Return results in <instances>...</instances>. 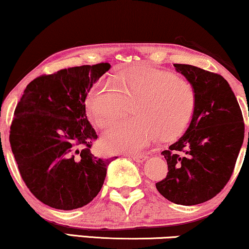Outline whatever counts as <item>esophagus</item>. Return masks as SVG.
I'll list each match as a JSON object with an SVG mask.
<instances>
[{
  "instance_id": "1",
  "label": "esophagus",
  "mask_w": 249,
  "mask_h": 249,
  "mask_svg": "<svg viewBox=\"0 0 249 249\" xmlns=\"http://www.w3.org/2000/svg\"><path fill=\"white\" fill-rule=\"evenodd\" d=\"M125 155L129 156V158L134 159L136 162H139V163L144 162L145 160L147 159V156H146L145 154H125Z\"/></svg>"
}]
</instances>
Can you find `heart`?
<instances>
[{"label":"heart","mask_w":249,"mask_h":249,"mask_svg":"<svg viewBox=\"0 0 249 249\" xmlns=\"http://www.w3.org/2000/svg\"><path fill=\"white\" fill-rule=\"evenodd\" d=\"M136 100V118L115 122L104 132V145L112 152L138 151L158 135L164 141L179 137L196 108V93L188 81L151 66L132 68L113 80H101L87 94L85 104L93 124L104 128Z\"/></svg>","instance_id":"heart-1"}]
</instances>
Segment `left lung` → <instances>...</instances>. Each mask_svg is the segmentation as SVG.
<instances>
[{
    "instance_id": "8db88e82",
    "label": "left lung",
    "mask_w": 249,
    "mask_h": 249,
    "mask_svg": "<svg viewBox=\"0 0 249 249\" xmlns=\"http://www.w3.org/2000/svg\"><path fill=\"white\" fill-rule=\"evenodd\" d=\"M173 66L195 89L196 108L185 134L162 152L169 172L156 189L170 202L189 206L213 198L229 181L245 124L237 98L222 76L189 64Z\"/></svg>"
}]
</instances>
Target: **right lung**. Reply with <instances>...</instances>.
<instances>
[{"label": "right lung", "instance_id": "add662e5", "mask_svg": "<svg viewBox=\"0 0 249 249\" xmlns=\"http://www.w3.org/2000/svg\"><path fill=\"white\" fill-rule=\"evenodd\" d=\"M110 68L98 63L39 76L17 104L10 144L20 176L33 195L53 209L87 205L103 186L113 158L91 154L97 135L85 101Z\"/></svg>", "mask_w": 249, "mask_h": 249}]
</instances>
